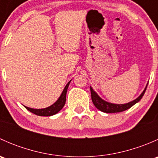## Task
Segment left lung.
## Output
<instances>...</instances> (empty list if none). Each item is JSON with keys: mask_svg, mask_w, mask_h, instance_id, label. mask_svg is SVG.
<instances>
[{"mask_svg": "<svg viewBox=\"0 0 158 158\" xmlns=\"http://www.w3.org/2000/svg\"><path fill=\"white\" fill-rule=\"evenodd\" d=\"M148 84L146 85V87L144 88V91L141 92V95L138 97L137 98H135L133 101L130 102L125 103V104H114V103L109 102L106 101V100L102 99L95 91L93 90V89L90 86V90H91V96H92V101L93 102L94 106L97 108L98 110H100L101 111L106 113H116V112H121V111H125V110L130 109L131 107L135 105L136 103H138L140 100L142 98L143 95H144V92H145L146 89H147Z\"/></svg>", "mask_w": 158, "mask_h": 158, "instance_id": "1", "label": "left lung"}]
</instances>
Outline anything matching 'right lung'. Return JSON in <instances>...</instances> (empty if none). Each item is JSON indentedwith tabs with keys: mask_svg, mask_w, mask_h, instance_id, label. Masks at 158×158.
<instances>
[{
	"mask_svg": "<svg viewBox=\"0 0 158 158\" xmlns=\"http://www.w3.org/2000/svg\"><path fill=\"white\" fill-rule=\"evenodd\" d=\"M72 80H70L69 82L66 85L64 89L62 92L61 95L59 97L58 99L52 105V106H49V107L45 108V109H32V108L27 107L24 106L28 111H30V112L33 113V114H36V115L39 116H51L56 114V113H58L63 108V106H65V103H66V92H67L68 87Z\"/></svg>",
	"mask_w": 158,
	"mask_h": 158,
	"instance_id": "right-lung-1",
	"label": "right lung"
}]
</instances>
